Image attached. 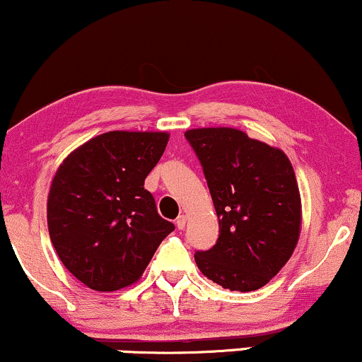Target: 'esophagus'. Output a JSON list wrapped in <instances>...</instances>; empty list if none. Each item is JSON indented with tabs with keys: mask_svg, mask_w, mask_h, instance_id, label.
<instances>
[{
	"mask_svg": "<svg viewBox=\"0 0 362 362\" xmlns=\"http://www.w3.org/2000/svg\"><path fill=\"white\" fill-rule=\"evenodd\" d=\"M176 226H177V230H185V226H186V216H185V215L177 216Z\"/></svg>",
	"mask_w": 362,
	"mask_h": 362,
	"instance_id": "esophagus-1",
	"label": "esophagus"
}]
</instances>
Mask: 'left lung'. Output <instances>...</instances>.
Returning a JSON list of instances; mask_svg holds the SVG:
<instances>
[{"instance_id": "left-lung-1", "label": "left lung", "mask_w": 362, "mask_h": 362, "mask_svg": "<svg viewBox=\"0 0 362 362\" xmlns=\"http://www.w3.org/2000/svg\"><path fill=\"white\" fill-rule=\"evenodd\" d=\"M203 168L220 235L194 260L223 288L252 292L288 262L300 233V194L280 149L230 127L185 134Z\"/></svg>"}]
</instances>
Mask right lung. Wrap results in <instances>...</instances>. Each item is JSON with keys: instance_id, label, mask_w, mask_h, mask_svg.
I'll return each instance as SVG.
<instances>
[{"instance_id": "obj_1", "label": "right lung", "mask_w": 362, "mask_h": 362, "mask_svg": "<svg viewBox=\"0 0 362 362\" xmlns=\"http://www.w3.org/2000/svg\"><path fill=\"white\" fill-rule=\"evenodd\" d=\"M168 139L166 132H105L58 168L47 204L50 240L88 288L112 292L137 282L174 230L144 189Z\"/></svg>"}]
</instances>
